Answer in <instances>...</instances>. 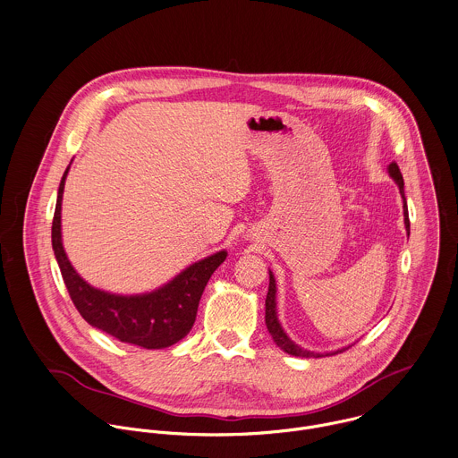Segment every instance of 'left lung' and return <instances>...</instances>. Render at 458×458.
Segmentation results:
<instances>
[{
  "mask_svg": "<svg viewBox=\"0 0 458 458\" xmlns=\"http://www.w3.org/2000/svg\"><path fill=\"white\" fill-rule=\"evenodd\" d=\"M388 175L394 179V182L397 184L399 188V193H401V199H403V215H404V227H406V233L410 234V220H408V208H406V199H404V182H403V175L399 172V166L395 163L388 165ZM268 276H270V283H268V293H267V301H265V322H267V327H268V333L272 335L274 342L277 344L279 349H283L284 352L292 354V356H302V358H318V356H331V354H336V352H344L345 349H349L351 345L347 347H342V349H336L333 352H313V351H308V349H302L301 345H297L283 329V326L279 324L277 320V311H276V277L274 274L268 270Z\"/></svg>",
  "mask_w": 458,
  "mask_h": 458,
  "instance_id": "8db88e82",
  "label": "left lung"
}]
</instances>
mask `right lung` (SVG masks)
<instances>
[{
	"label": "right lung",
	"instance_id": "obj_1",
	"mask_svg": "<svg viewBox=\"0 0 458 458\" xmlns=\"http://www.w3.org/2000/svg\"><path fill=\"white\" fill-rule=\"evenodd\" d=\"M68 172L70 166L63 175L57 193L52 247L75 308L86 322L120 342L145 349H165L177 344L193 327L202 292L211 274L225 261L227 252L220 250L190 265L154 292L120 295L91 286L73 268L63 245L61 206Z\"/></svg>",
	"mask_w": 458,
	"mask_h": 458
}]
</instances>
